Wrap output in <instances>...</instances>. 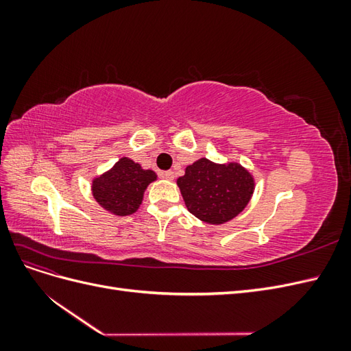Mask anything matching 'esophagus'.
<instances>
[{
    "label": "esophagus",
    "instance_id": "esophagus-1",
    "mask_svg": "<svg viewBox=\"0 0 351 351\" xmlns=\"http://www.w3.org/2000/svg\"><path fill=\"white\" fill-rule=\"evenodd\" d=\"M161 177H164L165 180H174V171H164L161 173Z\"/></svg>",
    "mask_w": 351,
    "mask_h": 351
}]
</instances>
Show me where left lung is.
<instances>
[{
  "label": "left lung",
  "mask_w": 351,
  "mask_h": 351,
  "mask_svg": "<svg viewBox=\"0 0 351 351\" xmlns=\"http://www.w3.org/2000/svg\"><path fill=\"white\" fill-rule=\"evenodd\" d=\"M177 186L190 214L206 224L221 226L249 205L256 183L249 169L239 162L218 164L199 158L186 167Z\"/></svg>",
  "instance_id": "obj_1"
}]
</instances>
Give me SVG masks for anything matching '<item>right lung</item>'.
Segmentation results:
<instances>
[{"instance_id":"1","label":"right lung","mask_w":351,"mask_h":351,"mask_svg":"<svg viewBox=\"0 0 351 351\" xmlns=\"http://www.w3.org/2000/svg\"><path fill=\"white\" fill-rule=\"evenodd\" d=\"M158 178L133 159L123 156L108 171L92 180V196L98 205L117 217L132 215L139 209L145 190Z\"/></svg>"}]
</instances>
